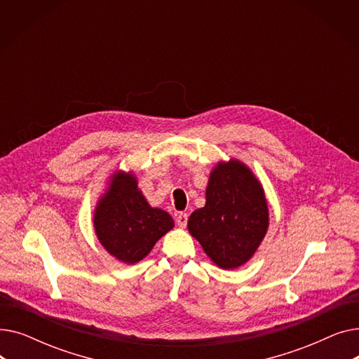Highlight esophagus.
I'll list each match as a JSON object with an SVG mask.
<instances>
[{
  "mask_svg": "<svg viewBox=\"0 0 359 359\" xmlns=\"http://www.w3.org/2000/svg\"><path fill=\"white\" fill-rule=\"evenodd\" d=\"M176 222L180 229H184L186 224H187V214L184 212H180L177 217H176Z\"/></svg>",
  "mask_w": 359,
  "mask_h": 359,
  "instance_id": "esophagus-1",
  "label": "esophagus"
}]
</instances>
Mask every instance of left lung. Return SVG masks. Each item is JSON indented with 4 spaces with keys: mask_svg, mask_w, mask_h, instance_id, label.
Returning a JSON list of instances; mask_svg holds the SVG:
<instances>
[{
    "mask_svg": "<svg viewBox=\"0 0 359 359\" xmlns=\"http://www.w3.org/2000/svg\"><path fill=\"white\" fill-rule=\"evenodd\" d=\"M205 206L187 230L221 269H237L253 257L269 229V208L260 180L237 158L218 161L210 173Z\"/></svg>",
    "mask_w": 359,
    "mask_h": 359,
    "instance_id": "1",
    "label": "left lung"
}]
</instances>
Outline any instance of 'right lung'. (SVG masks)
Instances as JSON below:
<instances>
[{
  "label": "right lung",
  "mask_w": 359,
  "mask_h": 359,
  "mask_svg": "<svg viewBox=\"0 0 359 359\" xmlns=\"http://www.w3.org/2000/svg\"><path fill=\"white\" fill-rule=\"evenodd\" d=\"M93 227L110 256L134 265L173 230L175 221L164 210L148 203L134 172L115 170L94 208Z\"/></svg>",
  "instance_id": "add662e5"
}]
</instances>
